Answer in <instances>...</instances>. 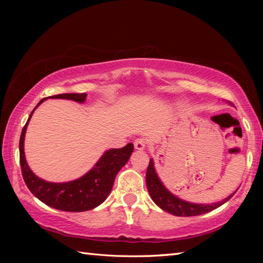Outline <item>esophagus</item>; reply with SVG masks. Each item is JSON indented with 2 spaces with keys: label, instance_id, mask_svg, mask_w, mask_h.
I'll list each match as a JSON object with an SVG mask.
<instances>
[{
  "label": "esophagus",
  "instance_id": "1",
  "mask_svg": "<svg viewBox=\"0 0 263 263\" xmlns=\"http://www.w3.org/2000/svg\"><path fill=\"white\" fill-rule=\"evenodd\" d=\"M147 146H148V141L146 140V139L138 138L135 140V148L137 150H143L147 148Z\"/></svg>",
  "mask_w": 263,
  "mask_h": 263
}]
</instances>
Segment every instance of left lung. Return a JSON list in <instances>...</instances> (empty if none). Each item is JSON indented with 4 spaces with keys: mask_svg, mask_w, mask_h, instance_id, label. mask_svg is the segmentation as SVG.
Segmentation results:
<instances>
[{
    "mask_svg": "<svg viewBox=\"0 0 263 263\" xmlns=\"http://www.w3.org/2000/svg\"><path fill=\"white\" fill-rule=\"evenodd\" d=\"M230 105H233L232 102H228ZM146 182L147 187L150 197H152L154 202L157 204L159 208L163 209L164 211L170 212L172 215L180 216V217H191V216H199L215 210L218 206L224 204L230 200L235 192L231 194L230 197H227L225 200H222L221 202H216L211 204H200V203H191L187 201H184L180 198L175 197L174 194H172L168 190H167L164 184L158 178V175L156 174L154 161L150 159L147 174H146Z\"/></svg>",
    "mask_w": 263,
    "mask_h": 263,
    "instance_id": "1",
    "label": "left lung"
}]
</instances>
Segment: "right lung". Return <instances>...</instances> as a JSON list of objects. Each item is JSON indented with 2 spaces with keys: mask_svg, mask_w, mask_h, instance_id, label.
Wrapping results in <instances>:
<instances>
[{
  "mask_svg": "<svg viewBox=\"0 0 263 263\" xmlns=\"http://www.w3.org/2000/svg\"><path fill=\"white\" fill-rule=\"evenodd\" d=\"M86 97L87 93H61L54 95V96L48 98L71 99L78 103H83ZM45 99L46 98L42 99L38 105H41ZM33 110L31 111L26 125L22 128L19 141L22 177H24L26 185L30 190V192L42 202L52 206V208L63 211L80 212L91 210L100 203H103L111 191L116 174L127 163L128 158L133 153V143H127L125 147L120 149L107 150L86 175L76 181L66 183H52L44 181L31 172L26 161L24 152L27 125L29 123Z\"/></svg>",
  "mask_w": 263,
  "mask_h": 263,
  "instance_id": "right-lung-1",
  "label": "right lung"
}]
</instances>
